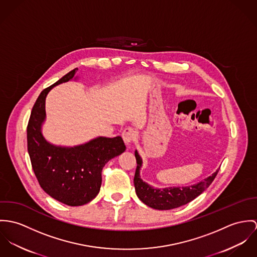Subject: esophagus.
<instances>
[{"mask_svg": "<svg viewBox=\"0 0 257 257\" xmlns=\"http://www.w3.org/2000/svg\"><path fill=\"white\" fill-rule=\"evenodd\" d=\"M135 131L133 128L128 127L126 129H124V131L122 132V138L124 140V142L126 145H130L131 143L135 140Z\"/></svg>", "mask_w": 257, "mask_h": 257, "instance_id": "esophagus-1", "label": "esophagus"}]
</instances>
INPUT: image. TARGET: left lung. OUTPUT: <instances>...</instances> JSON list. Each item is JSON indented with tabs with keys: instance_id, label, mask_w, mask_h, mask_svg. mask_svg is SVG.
I'll list each match as a JSON object with an SVG mask.
<instances>
[{
	"instance_id": "obj_1",
	"label": "left lung",
	"mask_w": 257,
	"mask_h": 257,
	"mask_svg": "<svg viewBox=\"0 0 257 257\" xmlns=\"http://www.w3.org/2000/svg\"><path fill=\"white\" fill-rule=\"evenodd\" d=\"M135 158L137 162V168L134 176L136 194L139 199L147 206L158 210H171L178 208L195 199L206 188L210 186L219 171V170L216 171L211 176L191 186L158 189L152 187L141 179L140 169L142 167V159L137 151H135Z\"/></svg>"
}]
</instances>
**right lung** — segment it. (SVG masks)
<instances>
[{"label": "right lung", "mask_w": 257, "mask_h": 257, "mask_svg": "<svg viewBox=\"0 0 257 257\" xmlns=\"http://www.w3.org/2000/svg\"><path fill=\"white\" fill-rule=\"evenodd\" d=\"M78 68L37 97L28 124V151L32 170L41 188L52 198L69 206H81L98 194L105 164L122 154L126 147L120 136L98 137L76 147H61L45 140L41 126L45 120V99L51 88L71 81Z\"/></svg>", "instance_id": "add662e5"}]
</instances>
